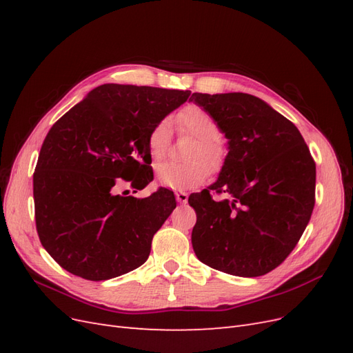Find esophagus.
Masks as SVG:
<instances>
[{"label":"esophagus","instance_id":"obj_1","mask_svg":"<svg viewBox=\"0 0 353 353\" xmlns=\"http://www.w3.org/2000/svg\"><path fill=\"white\" fill-rule=\"evenodd\" d=\"M175 199L178 203H187L188 201V194L185 193V191H175Z\"/></svg>","mask_w":353,"mask_h":353}]
</instances>
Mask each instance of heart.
I'll return each instance as SVG.
<instances>
[{
    "mask_svg": "<svg viewBox=\"0 0 353 353\" xmlns=\"http://www.w3.org/2000/svg\"><path fill=\"white\" fill-rule=\"evenodd\" d=\"M178 131L196 138L190 148L187 162H162L156 166V179L172 190H188L201 184L212 172L219 170L227 159V147L219 137L221 128L208 110L197 104H188L175 116ZM172 141V128L168 119L159 121L147 137V147L152 159H163Z\"/></svg>",
    "mask_w": 353,
    "mask_h": 353,
    "instance_id": "obj_1",
    "label": "heart"
}]
</instances>
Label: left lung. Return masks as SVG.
I'll return each mask as SVG.
<instances>
[{
    "mask_svg": "<svg viewBox=\"0 0 353 353\" xmlns=\"http://www.w3.org/2000/svg\"><path fill=\"white\" fill-rule=\"evenodd\" d=\"M191 100L215 117L230 148L216 183L188 197L197 215L194 253L231 275L268 274L292 253L311 219V152L294 123L254 95L194 92ZM212 192L226 197L213 199Z\"/></svg>",
    "mask_w": 353,
    "mask_h": 353,
    "instance_id": "left-lung-1",
    "label": "left lung"
}]
</instances>
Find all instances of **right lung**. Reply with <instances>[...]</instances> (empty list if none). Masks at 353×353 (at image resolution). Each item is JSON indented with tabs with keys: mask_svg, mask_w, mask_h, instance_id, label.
Instances as JSON below:
<instances>
[{
	"mask_svg": "<svg viewBox=\"0 0 353 353\" xmlns=\"http://www.w3.org/2000/svg\"><path fill=\"white\" fill-rule=\"evenodd\" d=\"M191 91L104 83L51 126L34 172L35 223L41 244L61 268L103 281L141 266L153 236L176 208L153 181L147 137Z\"/></svg>",
	"mask_w": 353,
	"mask_h": 353,
	"instance_id": "add662e5",
	"label": "right lung"
}]
</instances>
